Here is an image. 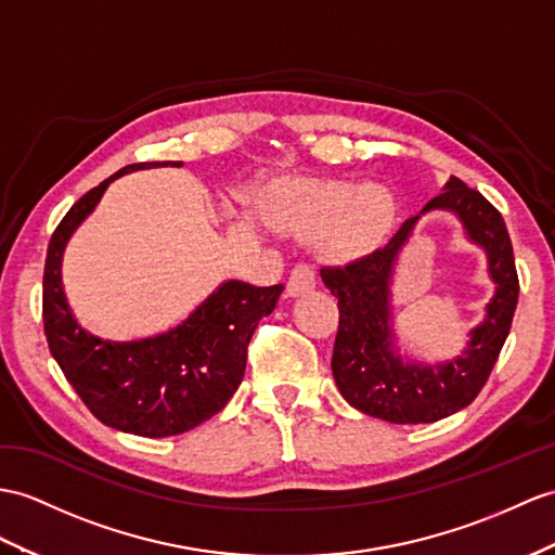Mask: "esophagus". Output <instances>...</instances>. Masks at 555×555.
I'll use <instances>...</instances> for the list:
<instances>
[{
	"label": "esophagus",
	"instance_id": "obj_1",
	"mask_svg": "<svg viewBox=\"0 0 555 555\" xmlns=\"http://www.w3.org/2000/svg\"><path fill=\"white\" fill-rule=\"evenodd\" d=\"M318 285V273L313 266L299 263L292 268L289 280H287V296H304L308 292H313Z\"/></svg>",
	"mask_w": 555,
	"mask_h": 555
}]
</instances>
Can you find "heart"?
<instances>
[{
	"label": "heart",
	"mask_w": 555,
	"mask_h": 555,
	"mask_svg": "<svg viewBox=\"0 0 555 555\" xmlns=\"http://www.w3.org/2000/svg\"><path fill=\"white\" fill-rule=\"evenodd\" d=\"M275 221L304 240H324L341 259H360L386 245L398 223V199L382 183L299 181L280 193Z\"/></svg>",
	"instance_id": "obj_1"
}]
</instances>
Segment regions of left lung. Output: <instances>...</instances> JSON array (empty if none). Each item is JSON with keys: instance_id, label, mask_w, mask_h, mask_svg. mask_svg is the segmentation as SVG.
Listing matches in <instances>:
<instances>
[{"instance_id": "obj_1", "label": "left lung", "mask_w": 555, "mask_h": 555, "mask_svg": "<svg viewBox=\"0 0 555 555\" xmlns=\"http://www.w3.org/2000/svg\"><path fill=\"white\" fill-rule=\"evenodd\" d=\"M434 208L460 216L469 238L489 254L498 287L489 315L472 331V341L456 361L430 369L402 361L395 353L389 278L421 214L404 221L386 247L353 263L320 270L322 282L339 299V332L332 356L334 382L348 404L390 424H430L476 400L502 353L518 304L516 259L502 214L456 176L422 212Z\"/></svg>"}]
</instances>
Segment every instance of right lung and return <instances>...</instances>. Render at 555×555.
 Segmentation results:
<instances>
[{
  "label": "right lung",
  "mask_w": 555,
  "mask_h": 555,
  "mask_svg": "<svg viewBox=\"0 0 555 555\" xmlns=\"http://www.w3.org/2000/svg\"><path fill=\"white\" fill-rule=\"evenodd\" d=\"M151 167L159 162L119 169L63 216L47 249L42 318L53 360L99 422L121 434L167 438L207 422L233 398L245 376L251 334L261 318L273 313L282 285L254 287L228 280L181 324L147 339L107 341L89 334L63 292L65 245L96 209L107 185L121 173Z\"/></svg>",
  "instance_id": "1"
}]
</instances>
